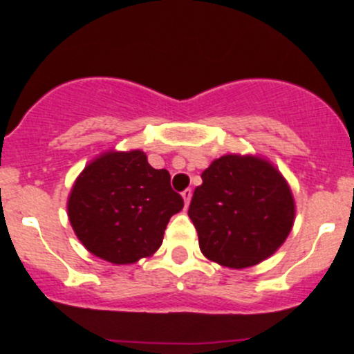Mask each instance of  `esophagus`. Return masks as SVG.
I'll use <instances>...</instances> for the list:
<instances>
[{"label": "esophagus", "instance_id": "34e87169", "mask_svg": "<svg viewBox=\"0 0 354 354\" xmlns=\"http://www.w3.org/2000/svg\"><path fill=\"white\" fill-rule=\"evenodd\" d=\"M183 200H185V205L188 207V203H190V200H192V188H187V190H183Z\"/></svg>", "mask_w": 354, "mask_h": 354}]
</instances>
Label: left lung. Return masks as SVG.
I'll return each mask as SVG.
<instances>
[{
	"label": "left lung",
	"instance_id": "8db88e82",
	"mask_svg": "<svg viewBox=\"0 0 354 354\" xmlns=\"http://www.w3.org/2000/svg\"><path fill=\"white\" fill-rule=\"evenodd\" d=\"M209 260L243 269L272 255L295 219L291 190L279 171L252 156H223L202 173L188 209Z\"/></svg>",
	"mask_w": 354,
	"mask_h": 354
}]
</instances>
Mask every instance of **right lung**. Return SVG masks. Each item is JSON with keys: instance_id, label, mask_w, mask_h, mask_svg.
Returning <instances> with one entry per match:
<instances>
[{"instance_id": "right-lung-1", "label": "right lung", "mask_w": 354, "mask_h": 354, "mask_svg": "<svg viewBox=\"0 0 354 354\" xmlns=\"http://www.w3.org/2000/svg\"><path fill=\"white\" fill-rule=\"evenodd\" d=\"M183 198L166 169H154L142 151L108 152L88 164L68 198L78 240L113 263H133L162 243L171 216Z\"/></svg>"}]
</instances>
